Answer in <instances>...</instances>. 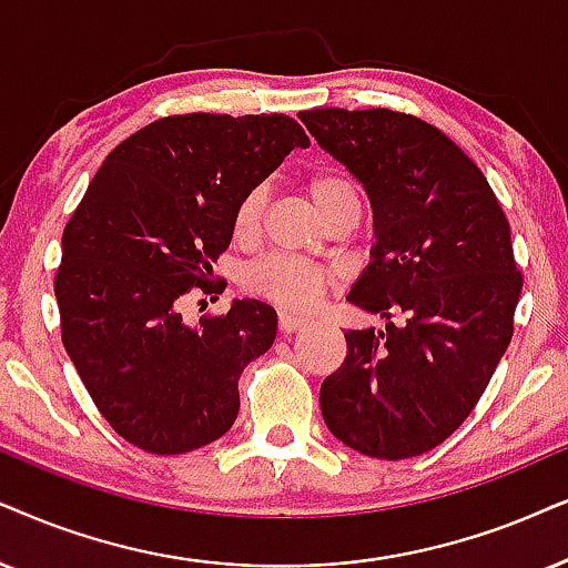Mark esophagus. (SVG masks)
Here are the masks:
<instances>
[{
	"label": "esophagus",
	"mask_w": 568,
	"mask_h": 568,
	"mask_svg": "<svg viewBox=\"0 0 568 568\" xmlns=\"http://www.w3.org/2000/svg\"><path fill=\"white\" fill-rule=\"evenodd\" d=\"M304 325H306V320H304V317H298V314L280 312V317H277V327H280V333L291 335V333H296V329H301Z\"/></svg>",
	"instance_id": "obj_1"
}]
</instances>
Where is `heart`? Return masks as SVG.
Returning <instances> with one entry per match:
<instances>
[{
  "mask_svg": "<svg viewBox=\"0 0 568 568\" xmlns=\"http://www.w3.org/2000/svg\"><path fill=\"white\" fill-rule=\"evenodd\" d=\"M306 193L325 222L356 214L362 206L356 183L337 168H317L308 172ZM264 214V191L251 189L241 196L233 210V235L248 241L260 233ZM335 272L293 254H272L248 270L246 285L256 296L270 298L272 304L285 308H306L320 298V293L333 283Z\"/></svg>",
  "mask_w": 568,
  "mask_h": 568,
  "instance_id": "b5f03b06",
  "label": "heart"
}]
</instances>
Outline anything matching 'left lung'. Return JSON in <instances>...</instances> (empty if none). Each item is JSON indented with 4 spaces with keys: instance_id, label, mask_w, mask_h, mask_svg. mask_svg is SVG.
<instances>
[{
    "instance_id": "left-lung-1",
    "label": "left lung",
    "mask_w": 568,
    "mask_h": 568,
    "mask_svg": "<svg viewBox=\"0 0 568 568\" xmlns=\"http://www.w3.org/2000/svg\"><path fill=\"white\" fill-rule=\"evenodd\" d=\"M298 118L369 193L377 243L348 301L385 320L346 333L320 387L325 425L364 456L427 454L464 425L511 343L524 280L504 206L475 160L414 114Z\"/></svg>"
}]
</instances>
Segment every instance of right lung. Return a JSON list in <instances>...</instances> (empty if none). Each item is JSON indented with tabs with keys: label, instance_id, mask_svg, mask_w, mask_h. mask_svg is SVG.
Returning <instances> with one entry per match:
<instances>
[{
	"label": "right lung",
	"instance_id": "right-lung-1",
	"mask_svg": "<svg viewBox=\"0 0 568 568\" xmlns=\"http://www.w3.org/2000/svg\"><path fill=\"white\" fill-rule=\"evenodd\" d=\"M308 135L288 114H170L114 146L62 233L60 329L85 390L135 448L178 456L239 416V379L272 346L275 308L233 301L189 325L191 291H220L212 262L233 210Z\"/></svg>",
	"mask_w": 568,
	"mask_h": 568
}]
</instances>
